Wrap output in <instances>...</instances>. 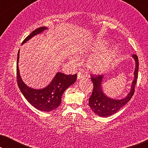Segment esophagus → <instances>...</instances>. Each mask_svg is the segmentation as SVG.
<instances>
[{
  "instance_id": "obj_1",
  "label": "esophagus",
  "mask_w": 148,
  "mask_h": 148,
  "mask_svg": "<svg viewBox=\"0 0 148 148\" xmlns=\"http://www.w3.org/2000/svg\"><path fill=\"white\" fill-rule=\"evenodd\" d=\"M84 75L83 74L81 73V72H79L77 74V79H84Z\"/></svg>"
}]
</instances>
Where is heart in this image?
Returning a JSON list of instances; mask_svg holds the SVG:
<instances>
[{"label": "heart", "mask_w": 148, "mask_h": 148, "mask_svg": "<svg viewBox=\"0 0 148 148\" xmlns=\"http://www.w3.org/2000/svg\"><path fill=\"white\" fill-rule=\"evenodd\" d=\"M108 44V40L98 38L90 46L85 47L80 51L79 54L82 56L94 54L89 57L86 62L87 68L93 73L99 74L104 72L116 58L119 51V47L114 45L106 48ZM69 61L71 63L75 64L76 60L73 58H69Z\"/></svg>", "instance_id": "1"}]
</instances>
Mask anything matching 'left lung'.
<instances>
[{
	"label": "left lung",
	"instance_id": "obj_1",
	"mask_svg": "<svg viewBox=\"0 0 148 148\" xmlns=\"http://www.w3.org/2000/svg\"><path fill=\"white\" fill-rule=\"evenodd\" d=\"M132 57L135 60V69L134 71V78L131 84L130 92L125 98L120 100L111 98L107 96L103 92L102 84L104 76L92 75V79L94 84V89L92 96L89 98V106L94 111L95 114L101 117H108L115 114L124 106L132 98L135 91V85L136 84L138 75L139 60L136 54H133Z\"/></svg>",
	"mask_w": 148,
	"mask_h": 148
}]
</instances>
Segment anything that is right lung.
Returning <instances> with one entry per match:
<instances>
[{"label": "right lung", "mask_w": 148, "mask_h": 148, "mask_svg": "<svg viewBox=\"0 0 148 148\" xmlns=\"http://www.w3.org/2000/svg\"><path fill=\"white\" fill-rule=\"evenodd\" d=\"M46 27H41L32 32L22 42L23 44L34 36L42 34ZM19 50L17 54V78L19 88L25 98L34 108L43 112H50L58 108L61 103V97L64 91L77 80V74L65 75L58 72L47 86L42 89H34L28 87L23 82L19 69Z\"/></svg>", "instance_id": "obj_1"}]
</instances>
